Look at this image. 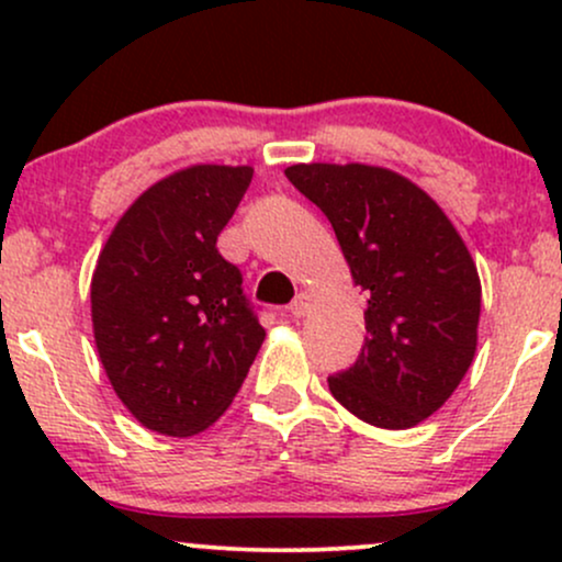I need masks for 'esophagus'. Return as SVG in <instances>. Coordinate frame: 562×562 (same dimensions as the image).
Listing matches in <instances>:
<instances>
[{
  "label": "esophagus",
  "instance_id": "1",
  "mask_svg": "<svg viewBox=\"0 0 562 562\" xmlns=\"http://www.w3.org/2000/svg\"><path fill=\"white\" fill-rule=\"evenodd\" d=\"M308 312H312V295L299 293L295 295V301L290 303V314H293L295 319H301V317H306Z\"/></svg>",
  "mask_w": 562,
  "mask_h": 562
}]
</instances>
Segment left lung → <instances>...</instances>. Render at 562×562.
Masks as SVG:
<instances>
[{
    "mask_svg": "<svg viewBox=\"0 0 562 562\" xmlns=\"http://www.w3.org/2000/svg\"><path fill=\"white\" fill-rule=\"evenodd\" d=\"M285 177L330 218L367 338L330 393L359 420L404 430L430 417L465 378L479 344L481 280L460 232L402 173L364 164H295Z\"/></svg>",
    "mask_w": 562,
    "mask_h": 562,
    "instance_id": "8db88e82",
    "label": "left lung"
}]
</instances>
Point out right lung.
Segmentation results:
<instances>
[{
  "instance_id": "right-lung-1",
  "label": "right lung",
  "mask_w": 562,
  "mask_h": 562,
  "mask_svg": "<svg viewBox=\"0 0 562 562\" xmlns=\"http://www.w3.org/2000/svg\"><path fill=\"white\" fill-rule=\"evenodd\" d=\"M254 169L200 164L119 218L92 274V325L115 396L145 428L192 436L224 415L263 344L243 274L216 237Z\"/></svg>"
}]
</instances>
